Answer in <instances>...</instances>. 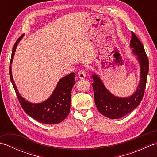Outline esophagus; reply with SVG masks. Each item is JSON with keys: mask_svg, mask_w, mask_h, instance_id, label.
I'll list each match as a JSON object with an SVG mask.
<instances>
[{"mask_svg": "<svg viewBox=\"0 0 157 157\" xmlns=\"http://www.w3.org/2000/svg\"><path fill=\"white\" fill-rule=\"evenodd\" d=\"M78 78H80V79L85 78L86 77V71H85V70H84V69H81L80 71H79L78 74Z\"/></svg>", "mask_w": 157, "mask_h": 157, "instance_id": "obj_1", "label": "esophagus"}]
</instances>
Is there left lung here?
Returning a JSON list of instances; mask_svg holds the SVG:
<instances>
[{
    "label": "left lung",
    "instance_id": "left-lung-1",
    "mask_svg": "<svg viewBox=\"0 0 157 157\" xmlns=\"http://www.w3.org/2000/svg\"><path fill=\"white\" fill-rule=\"evenodd\" d=\"M130 46L133 48V52L138 55L141 69L140 82L134 94L127 98L117 97L105 88L97 75H92L94 80L92 87L96 108L101 114L110 119H119L128 115L140 105L144 94L149 68L148 59L144 46L133 32Z\"/></svg>",
    "mask_w": 157,
    "mask_h": 157
}]
</instances>
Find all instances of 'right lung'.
<instances>
[{
	"label": "right lung",
	"instance_id": "1",
	"mask_svg": "<svg viewBox=\"0 0 157 157\" xmlns=\"http://www.w3.org/2000/svg\"><path fill=\"white\" fill-rule=\"evenodd\" d=\"M21 38L16 41L13 46L10 64H11L17 45ZM9 75L20 105L23 111L31 117L44 124H56L67 117L70 111L71 90L75 84L74 73H71L60 79L50 98L39 104L29 102L19 94L13 81L11 65L9 66Z\"/></svg>",
	"mask_w": 157,
	"mask_h": 157
}]
</instances>
